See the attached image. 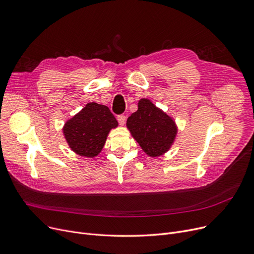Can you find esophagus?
<instances>
[{
  "instance_id": "esophagus-1",
  "label": "esophagus",
  "mask_w": 254,
  "mask_h": 254,
  "mask_svg": "<svg viewBox=\"0 0 254 254\" xmlns=\"http://www.w3.org/2000/svg\"><path fill=\"white\" fill-rule=\"evenodd\" d=\"M118 122L120 125H124L125 122H126V117L124 115H120L118 116Z\"/></svg>"
}]
</instances>
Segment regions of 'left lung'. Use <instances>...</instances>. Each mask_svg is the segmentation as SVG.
Wrapping results in <instances>:
<instances>
[{
	"label": "left lung",
	"instance_id": "1",
	"mask_svg": "<svg viewBox=\"0 0 254 254\" xmlns=\"http://www.w3.org/2000/svg\"><path fill=\"white\" fill-rule=\"evenodd\" d=\"M126 125L133 138L150 157H159L169 151L177 134L173 119L147 98L138 101V110L127 119Z\"/></svg>",
	"mask_w": 254,
	"mask_h": 254
}]
</instances>
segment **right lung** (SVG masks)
Masks as SVG:
<instances>
[{
	"instance_id": "obj_1",
	"label": "right lung",
	"mask_w": 254,
	"mask_h": 254,
	"mask_svg": "<svg viewBox=\"0 0 254 254\" xmlns=\"http://www.w3.org/2000/svg\"><path fill=\"white\" fill-rule=\"evenodd\" d=\"M118 121L107 106L89 102L64 126V135L71 151L82 157L94 158L102 150Z\"/></svg>"
}]
</instances>
